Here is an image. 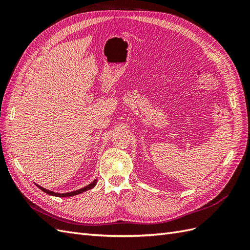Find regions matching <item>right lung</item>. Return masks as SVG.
Wrapping results in <instances>:
<instances>
[{
	"mask_svg": "<svg viewBox=\"0 0 250 250\" xmlns=\"http://www.w3.org/2000/svg\"><path fill=\"white\" fill-rule=\"evenodd\" d=\"M96 184H97V179H95V180L93 181V183H90L88 186H86V187H84V188H79V190L73 191V192H67V193H62H62H55V192H53V191L47 190V188H42V187H41V186H39V185H36V186L39 187L42 192L47 193V194H49V195H51V196H55V197H71V196L78 195V194H80V193H83V192H85V191H87V190H90V188H93L96 186Z\"/></svg>",
	"mask_w": 250,
	"mask_h": 250,
	"instance_id": "obj_1",
	"label": "right lung"
}]
</instances>
